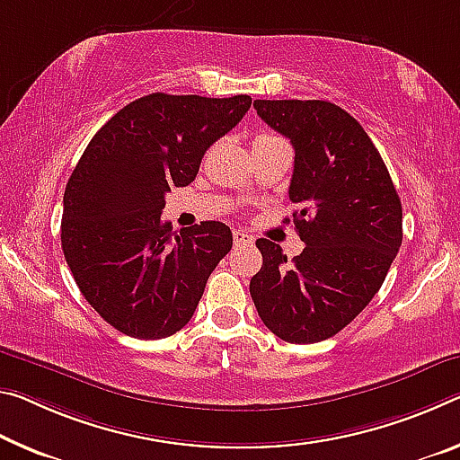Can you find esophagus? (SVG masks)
Wrapping results in <instances>:
<instances>
[{
  "label": "esophagus",
  "instance_id": "esophagus-1",
  "mask_svg": "<svg viewBox=\"0 0 460 460\" xmlns=\"http://www.w3.org/2000/svg\"><path fill=\"white\" fill-rule=\"evenodd\" d=\"M233 239H235V245H252L253 237L245 231H233Z\"/></svg>",
  "mask_w": 460,
  "mask_h": 460
}]
</instances>
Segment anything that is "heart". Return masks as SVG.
I'll use <instances>...</instances> for the list:
<instances>
[{"mask_svg": "<svg viewBox=\"0 0 460 460\" xmlns=\"http://www.w3.org/2000/svg\"><path fill=\"white\" fill-rule=\"evenodd\" d=\"M270 138H279L276 135H270V133H261L256 138H253V143H261V141H270Z\"/></svg>", "mask_w": 460, "mask_h": 460, "instance_id": "b5f03b06", "label": "heart"}]
</instances>
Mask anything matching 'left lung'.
<instances>
[{
  "instance_id": "8db88e82",
  "label": "left lung",
  "mask_w": 460,
  "mask_h": 460,
  "mask_svg": "<svg viewBox=\"0 0 460 460\" xmlns=\"http://www.w3.org/2000/svg\"><path fill=\"white\" fill-rule=\"evenodd\" d=\"M253 108L295 147L288 199L305 250L288 261L280 245L258 239L264 264L250 293L270 332L313 344L373 301L401 247L403 210L381 153L340 106L256 100Z\"/></svg>"
}]
</instances>
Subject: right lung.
Listing matches in <instances>:
<instances>
[{"label":"right lung","mask_w":460,"mask_h":460,"mask_svg":"<svg viewBox=\"0 0 460 460\" xmlns=\"http://www.w3.org/2000/svg\"><path fill=\"white\" fill-rule=\"evenodd\" d=\"M250 96L149 93L87 145L63 196L61 245L85 301L114 330L159 340L190 322L227 256L225 223L172 231L165 192L194 181L202 155L250 111Z\"/></svg>","instance_id":"1"}]
</instances>
